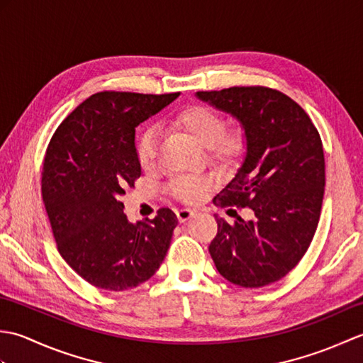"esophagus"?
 <instances>
[{"label":"esophagus","instance_id":"esophagus-1","mask_svg":"<svg viewBox=\"0 0 363 363\" xmlns=\"http://www.w3.org/2000/svg\"><path fill=\"white\" fill-rule=\"evenodd\" d=\"M176 215H177V220H179V223H186L187 220L194 217V211H191V209H179V211H176Z\"/></svg>","mask_w":363,"mask_h":363}]
</instances>
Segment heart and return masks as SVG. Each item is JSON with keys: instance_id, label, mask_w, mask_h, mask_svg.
I'll list each match as a JSON object with an SVG mask.
<instances>
[{"instance_id": "obj_1", "label": "heart", "mask_w": 363, "mask_h": 363, "mask_svg": "<svg viewBox=\"0 0 363 363\" xmlns=\"http://www.w3.org/2000/svg\"><path fill=\"white\" fill-rule=\"evenodd\" d=\"M174 125L209 151L211 160L230 165L242 157L246 140L242 130L226 129V121L218 112L206 106H190L177 112ZM157 156V130L146 129L137 143V157L143 168L154 165ZM211 187L204 177L177 176L169 184L173 195L186 203H195Z\"/></svg>"}]
</instances>
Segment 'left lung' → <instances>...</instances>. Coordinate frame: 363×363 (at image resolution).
<instances>
[{"label":"left lung","mask_w":363,"mask_h":363,"mask_svg":"<svg viewBox=\"0 0 363 363\" xmlns=\"http://www.w3.org/2000/svg\"><path fill=\"white\" fill-rule=\"evenodd\" d=\"M196 98L233 115L245 130L246 152L234 179L213 204L250 207L254 218H217L209 252L218 273L246 289L282 279L298 265L318 226L325 195V152L303 107L279 90L230 87ZM235 212V211H234Z\"/></svg>","instance_id":"8db88e82"}]
</instances>
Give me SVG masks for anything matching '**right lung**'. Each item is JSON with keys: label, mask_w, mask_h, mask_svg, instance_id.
Listing matches in <instances>:
<instances>
[{"label": "right lung", "mask_w": 363, "mask_h": 363, "mask_svg": "<svg viewBox=\"0 0 363 363\" xmlns=\"http://www.w3.org/2000/svg\"><path fill=\"white\" fill-rule=\"evenodd\" d=\"M177 96L99 91L60 123L46 150L42 196L57 250L98 289H134L167 256L174 212L130 223L120 196L142 174L135 128Z\"/></svg>", "instance_id": "right-lung-1"}]
</instances>
